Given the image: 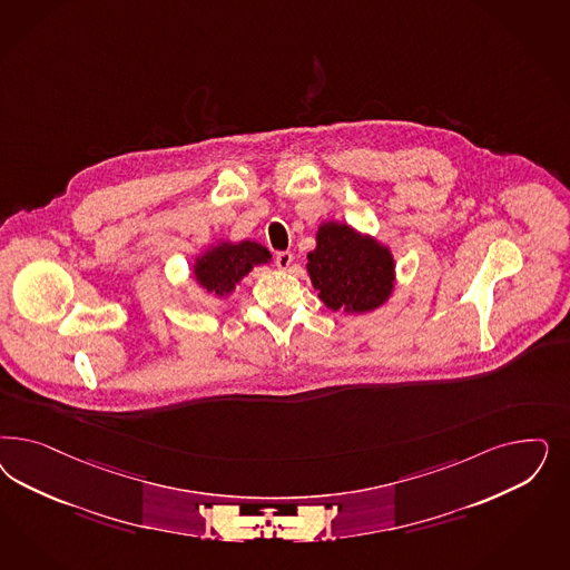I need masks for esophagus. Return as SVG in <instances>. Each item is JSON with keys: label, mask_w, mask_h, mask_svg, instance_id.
<instances>
[{"label": "esophagus", "mask_w": 570, "mask_h": 570, "mask_svg": "<svg viewBox=\"0 0 570 570\" xmlns=\"http://www.w3.org/2000/svg\"><path fill=\"white\" fill-rule=\"evenodd\" d=\"M275 262L281 271H287L292 266V262H294V254L292 252H278L275 256Z\"/></svg>", "instance_id": "esophagus-1"}]
</instances>
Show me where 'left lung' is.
I'll use <instances>...</instances> for the list:
<instances>
[{"label":"left lung","instance_id":"1","mask_svg":"<svg viewBox=\"0 0 570 570\" xmlns=\"http://www.w3.org/2000/svg\"><path fill=\"white\" fill-rule=\"evenodd\" d=\"M306 271L318 299L333 313H373L386 304L396 285L392 249L346 222L318 224Z\"/></svg>","mask_w":570,"mask_h":570}]
</instances>
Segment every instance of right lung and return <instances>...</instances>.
<instances>
[{"label":"right lung","instance_id":"add662e5","mask_svg":"<svg viewBox=\"0 0 570 570\" xmlns=\"http://www.w3.org/2000/svg\"><path fill=\"white\" fill-rule=\"evenodd\" d=\"M273 262V254L257 240L218 239L209 245L203 254L195 257L190 275L203 292L228 297L237 289L240 281L249 275L256 266Z\"/></svg>","mask_w":570,"mask_h":570}]
</instances>
